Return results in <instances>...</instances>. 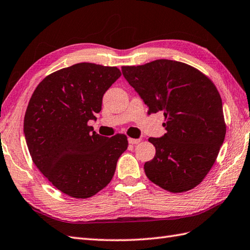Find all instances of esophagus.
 <instances>
[{
	"label": "esophagus",
	"instance_id": "34e87169",
	"mask_svg": "<svg viewBox=\"0 0 250 250\" xmlns=\"http://www.w3.org/2000/svg\"><path fill=\"white\" fill-rule=\"evenodd\" d=\"M127 141H129V144L131 145H136L141 142V138H129Z\"/></svg>",
	"mask_w": 250,
	"mask_h": 250
}]
</instances>
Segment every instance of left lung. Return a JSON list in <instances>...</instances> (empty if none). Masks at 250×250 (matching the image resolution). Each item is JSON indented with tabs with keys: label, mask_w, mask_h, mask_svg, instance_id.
Instances as JSON below:
<instances>
[{
	"label": "left lung",
	"mask_w": 250,
	"mask_h": 250,
	"mask_svg": "<svg viewBox=\"0 0 250 250\" xmlns=\"http://www.w3.org/2000/svg\"><path fill=\"white\" fill-rule=\"evenodd\" d=\"M121 70L148 106V114L163 112L166 119L165 134L149 138L156 152L144 165L146 176L171 193L194 188L215 163L226 135L215 85L196 68L170 60Z\"/></svg>",
	"instance_id": "1"
}]
</instances>
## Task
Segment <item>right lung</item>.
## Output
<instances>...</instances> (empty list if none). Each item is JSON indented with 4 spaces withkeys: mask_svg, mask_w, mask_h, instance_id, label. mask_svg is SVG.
Returning a JSON list of instances; mask_svg holds the SVG:
<instances>
[{
    "mask_svg": "<svg viewBox=\"0 0 250 250\" xmlns=\"http://www.w3.org/2000/svg\"><path fill=\"white\" fill-rule=\"evenodd\" d=\"M120 75L117 67L75 63L45 77L28 102L23 131L34 164L73 198H89L105 188L127 148L125 135L104 137L88 125Z\"/></svg>",
    "mask_w": 250,
    "mask_h": 250,
    "instance_id": "right-lung-1",
    "label": "right lung"
}]
</instances>
